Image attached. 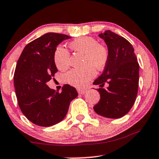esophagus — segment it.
Returning <instances> with one entry per match:
<instances>
[{
    "label": "esophagus",
    "instance_id": "34e87169",
    "mask_svg": "<svg viewBox=\"0 0 159 159\" xmlns=\"http://www.w3.org/2000/svg\"><path fill=\"white\" fill-rule=\"evenodd\" d=\"M77 91L78 93H79L80 94H84L86 93V90H83V89H77Z\"/></svg>",
    "mask_w": 159,
    "mask_h": 159
}]
</instances>
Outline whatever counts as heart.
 Here are the masks:
<instances>
[{"label":"heart","mask_w":159,"mask_h":159,"mask_svg":"<svg viewBox=\"0 0 159 159\" xmlns=\"http://www.w3.org/2000/svg\"><path fill=\"white\" fill-rule=\"evenodd\" d=\"M69 46L74 52L85 54L83 69H73L65 74V81L76 88H84L96 76V70L105 68L109 59V50L99 44L94 37L84 36L73 41ZM54 62L59 70H64L70 65V53L64 47L58 46L54 52Z\"/></svg>","instance_id":"obj_1"}]
</instances>
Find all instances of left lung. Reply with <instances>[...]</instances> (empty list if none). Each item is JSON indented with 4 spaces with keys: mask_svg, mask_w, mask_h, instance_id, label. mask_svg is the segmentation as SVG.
Here are the masks:
<instances>
[{
    "mask_svg": "<svg viewBox=\"0 0 159 159\" xmlns=\"http://www.w3.org/2000/svg\"><path fill=\"white\" fill-rule=\"evenodd\" d=\"M109 50V59L94 85L100 100L94 106L95 112L109 118L126 115L135 103L139 91V65L133 47L124 37L110 30L99 34ZM104 85H107L106 88Z\"/></svg>",
    "mask_w": 159,
    "mask_h": 159,
    "instance_id": "8db88e82",
    "label": "left lung"
}]
</instances>
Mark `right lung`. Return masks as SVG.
Here are the masks:
<instances>
[{"label":"right lung","mask_w":159,"mask_h":159,"mask_svg":"<svg viewBox=\"0 0 159 159\" xmlns=\"http://www.w3.org/2000/svg\"><path fill=\"white\" fill-rule=\"evenodd\" d=\"M68 35L48 33L32 41L20 54L14 74V86L20 111L33 124L50 126L64 119L70 102L78 96L75 88L65 85L61 92L47 83L57 68L54 52Z\"/></svg>","instance_id":"1"}]
</instances>
